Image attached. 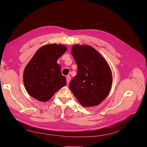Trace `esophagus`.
Here are the masks:
<instances>
[{
	"label": "esophagus",
	"instance_id": "34e87169",
	"mask_svg": "<svg viewBox=\"0 0 147 147\" xmlns=\"http://www.w3.org/2000/svg\"><path fill=\"white\" fill-rule=\"evenodd\" d=\"M66 80H67V83H69L70 80H71V77H70L69 76H66Z\"/></svg>",
	"mask_w": 147,
	"mask_h": 147
}]
</instances>
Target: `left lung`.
<instances>
[{
	"mask_svg": "<svg viewBox=\"0 0 147 147\" xmlns=\"http://www.w3.org/2000/svg\"><path fill=\"white\" fill-rule=\"evenodd\" d=\"M71 54L78 71L69 87L84 107L98 105L107 97L111 88L112 77L110 67L91 46L74 45Z\"/></svg>",
	"mask_w": 147,
	"mask_h": 147,
	"instance_id": "1",
	"label": "left lung"
}]
</instances>
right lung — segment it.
<instances>
[{
    "instance_id": "add662e5",
    "label": "right lung",
    "mask_w": 147,
    "mask_h": 147,
    "mask_svg": "<svg viewBox=\"0 0 147 147\" xmlns=\"http://www.w3.org/2000/svg\"><path fill=\"white\" fill-rule=\"evenodd\" d=\"M65 46L49 44L42 47L33 55L24 71L23 81L28 94L47 102L66 84L62 75L58 59L66 51Z\"/></svg>"
}]
</instances>
